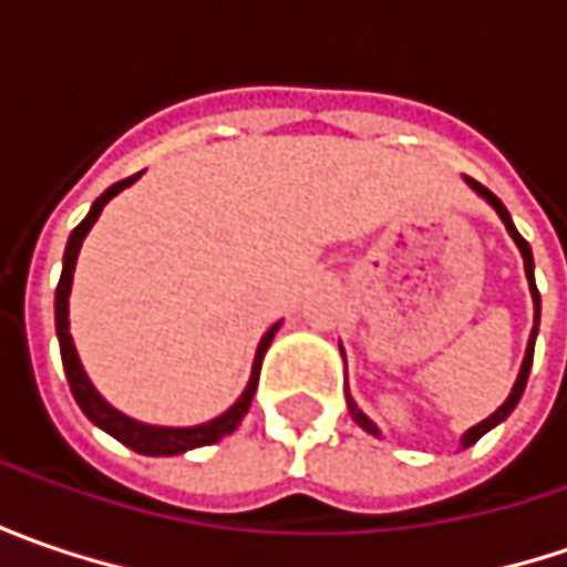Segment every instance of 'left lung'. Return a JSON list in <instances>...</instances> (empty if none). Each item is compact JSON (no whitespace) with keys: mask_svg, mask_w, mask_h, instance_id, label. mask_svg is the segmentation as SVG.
<instances>
[{"mask_svg":"<svg viewBox=\"0 0 567 567\" xmlns=\"http://www.w3.org/2000/svg\"><path fill=\"white\" fill-rule=\"evenodd\" d=\"M467 179V186L483 198V202H489L492 210L502 217V224H505V229H508V236L514 239V246L520 249V258H524V274H527V284H530V296H534V328H530V340H527V353H524V362H520V372H517V379H514V388H512V394L505 398V403L492 413V416H486L483 423H476L473 429H467L464 435H461V447H470V445H476L489 429H495L498 423H505L508 416H512V410L517 406V401H520V394H524V388H527V375H530V365H534V343H536V334H539V290H536V277H534V251H530V243L517 233V227H514V220H512V214H508V207L502 205L495 195H492L489 188H483L476 179H470V176H464ZM340 353H343V347H340ZM347 406H350V416H353V423L360 425V429H365L369 435H375L379 439L381 432H379V425L372 423L365 413H362L360 406H357V401L347 394Z\"/></svg>","mask_w":567,"mask_h":567,"instance_id":"left-lung-1","label":"left lung"}]
</instances>
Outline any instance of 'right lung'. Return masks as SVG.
<instances>
[{
    "label": "right lung",
    "mask_w": 567,
    "mask_h": 567,
    "mask_svg": "<svg viewBox=\"0 0 567 567\" xmlns=\"http://www.w3.org/2000/svg\"><path fill=\"white\" fill-rule=\"evenodd\" d=\"M138 176H142V173H138ZM138 176H128V179H122V183H116V186L106 188L97 202L91 205L87 217L72 229L69 246H65V255H62V277H59V287H55V338H59V353H62L65 379H69V388H72V394H75L81 413H84V416H87L94 425H100L106 435H113L116 442H122L125 447H132V451H138V454H147V457H173V454H186V451H192V447L214 445V442H220L224 435H229L236 425L243 423V416L249 413L251 398H255V388H258L261 360H265V353H268V347H271V340L274 334H277V328H280V321H277L271 331L261 338L258 350H255V362H251V375H249V384H246V391L236 398V403H233L229 410H224L220 416H214V420H207V423L202 425L142 423V420L125 416L122 410H116L113 403L100 394L97 388H94V381L87 379V372H84L81 360H78L75 340H72V334H69V296H72V277H75V261H78V251H81V243H84V236L91 233V227L97 224L100 210L106 207L110 198H116L122 188L132 186Z\"/></svg>",
    "instance_id": "right-lung-1"
}]
</instances>
